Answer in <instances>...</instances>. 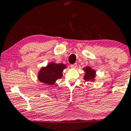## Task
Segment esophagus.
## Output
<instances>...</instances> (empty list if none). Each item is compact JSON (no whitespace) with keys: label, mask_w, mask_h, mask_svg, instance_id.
I'll return each instance as SVG.
<instances>
[{"label":"esophagus","mask_w":131,"mask_h":131,"mask_svg":"<svg viewBox=\"0 0 131 131\" xmlns=\"http://www.w3.org/2000/svg\"><path fill=\"white\" fill-rule=\"evenodd\" d=\"M71 68H76V67H77V64L76 63H74V64H71Z\"/></svg>","instance_id":"1"}]
</instances>
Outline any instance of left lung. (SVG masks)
<instances>
[{
  "label": "left lung",
  "instance_id": "left-lung-1",
  "mask_svg": "<svg viewBox=\"0 0 131 131\" xmlns=\"http://www.w3.org/2000/svg\"><path fill=\"white\" fill-rule=\"evenodd\" d=\"M84 71L85 74L84 76V79L85 81H94L95 77V71L92 70L91 67H86L85 68Z\"/></svg>",
  "mask_w": 131,
  "mask_h": 131
}]
</instances>
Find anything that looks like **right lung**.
Masks as SVG:
<instances>
[{"mask_svg":"<svg viewBox=\"0 0 131 131\" xmlns=\"http://www.w3.org/2000/svg\"><path fill=\"white\" fill-rule=\"evenodd\" d=\"M67 67L62 63H50L46 67H42L39 72L38 79L47 85H53L57 79L62 78V71Z\"/></svg>","mask_w":131,"mask_h":131,"instance_id":"obj_1","label":"right lung"}]
</instances>
